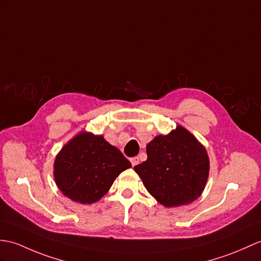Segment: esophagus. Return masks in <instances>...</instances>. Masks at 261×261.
<instances>
[{"label": "esophagus", "mask_w": 261, "mask_h": 261, "mask_svg": "<svg viewBox=\"0 0 261 261\" xmlns=\"http://www.w3.org/2000/svg\"><path fill=\"white\" fill-rule=\"evenodd\" d=\"M139 161H140V159L138 158V156H135V158H131V163H132V167H136Z\"/></svg>", "instance_id": "obj_1"}]
</instances>
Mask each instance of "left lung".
<instances>
[{"label": "left lung", "mask_w": 261, "mask_h": 261, "mask_svg": "<svg viewBox=\"0 0 261 261\" xmlns=\"http://www.w3.org/2000/svg\"><path fill=\"white\" fill-rule=\"evenodd\" d=\"M148 159L135 167L145 189L167 208L189 204L201 196L210 162L203 144L182 125L154 137Z\"/></svg>", "instance_id": "1"}]
</instances>
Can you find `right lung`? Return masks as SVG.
<instances>
[{"label":"right lung","mask_w":261,"mask_h":261,"mask_svg":"<svg viewBox=\"0 0 261 261\" xmlns=\"http://www.w3.org/2000/svg\"><path fill=\"white\" fill-rule=\"evenodd\" d=\"M129 168L130 161L103 136L81 131L57 154L53 175L65 197L91 204L99 201L118 175Z\"/></svg>","instance_id":"obj_1"}]
</instances>
